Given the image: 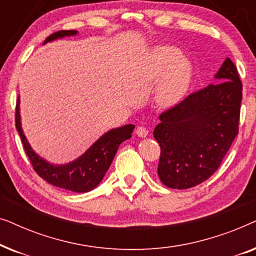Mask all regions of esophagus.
Returning <instances> with one entry per match:
<instances>
[{"label": "esophagus", "instance_id": "34e87169", "mask_svg": "<svg viewBox=\"0 0 256 256\" xmlns=\"http://www.w3.org/2000/svg\"><path fill=\"white\" fill-rule=\"evenodd\" d=\"M149 134L148 129L146 127H143V126H138V128H136V135L138 136V138H146Z\"/></svg>", "mask_w": 256, "mask_h": 256}]
</instances>
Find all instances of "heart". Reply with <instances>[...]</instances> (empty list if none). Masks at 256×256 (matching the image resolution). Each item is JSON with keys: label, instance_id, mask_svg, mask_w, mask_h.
Returning <instances> with one entry per match:
<instances>
[{"label": "heart", "instance_id": "obj_1", "mask_svg": "<svg viewBox=\"0 0 256 256\" xmlns=\"http://www.w3.org/2000/svg\"><path fill=\"white\" fill-rule=\"evenodd\" d=\"M146 76L152 82L161 79L156 87L155 100L160 108L169 110L186 96L194 79V66L178 48L158 46L152 52Z\"/></svg>", "mask_w": 256, "mask_h": 256}]
</instances>
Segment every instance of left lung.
<instances>
[{"mask_svg": "<svg viewBox=\"0 0 256 256\" xmlns=\"http://www.w3.org/2000/svg\"><path fill=\"white\" fill-rule=\"evenodd\" d=\"M214 79L160 116L157 172L168 188H190L211 177L238 135L242 85L230 58Z\"/></svg>", "mask_w": 256, "mask_h": 256, "instance_id": "1", "label": "left lung"}]
</instances>
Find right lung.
I'll return each mask as SVG.
<instances>
[{"label":"right lung","instance_id":"right-lung-1","mask_svg":"<svg viewBox=\"0 0 256 256\" xmlns=\"http://www.w3.org/2000/svg\"><path fill=\"white\" fill-rule=\"evenodd\" d=\"M76 34H78L76 30L58 31L48 36L43 45ZM20 104V100L18 96L16 104V129L34 171L48 184L78 194L88 192L100 184L113 162L118 146L126 140L132 138V132L135 128L134 124H124L110 129L101 135L78 158L65 164H54L38 155L28 141L22 128Z\"/></svg>","mask_w":256,"mask_h":256}]
</instances>
